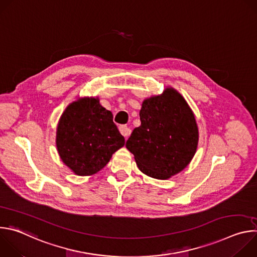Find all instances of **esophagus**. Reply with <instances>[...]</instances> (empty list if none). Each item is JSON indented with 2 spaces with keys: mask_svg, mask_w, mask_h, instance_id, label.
Segmentation results:
<instances>
[{
  "mask_svg": "<svg viewBox=\"0 0 257 257\" xmlns=\"http://www.w3.org/2000/svg\"><path fill=\"white\" fill-rule=\"evenodd\" d=\"M119 130L121 132V134L124 136V137H128L130 134H131V129L129 127H127L126 125H121L119 127Z\"/></svg>",
  "mask_w": 257,
  "mask_h": 257,
  "instance_id": "esophagus-1",
  "label": "esophagus"
}]
</instances>
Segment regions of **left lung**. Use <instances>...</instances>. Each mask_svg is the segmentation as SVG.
<instances>
[{
	"label": "left lung",
	"mask_w": 257,
	"mask_h": 257,
	"mask_svg": "<svg viewBox=\"0 0 257 257\" xmlns=\"http://www.w3.org/2000/svg\"><path fill=\"white\" fill-rule=\"evenodd\" d=\"M141 125L126 142L139 170L166 180L184 170L198 144L195 117L186 100L174 88L146 98L139 112Z\"/></svg>",
	"instance_id": "left-lung-1"
}]
</instances>
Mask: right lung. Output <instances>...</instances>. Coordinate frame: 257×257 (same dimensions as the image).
Here are the masks:
<instances>
[{
	"label": "right lung",
	"mask_w": 257,
	"mask_h": 257,
	"mask_svg": "<svg viewBox=\"0 0 257 257\" xmlns=\"http://www.w3.org/2000/svg\"><path fill=\"white\" fill-rule=\"evenodd\" d=\"M57 149L63 163L76 175L100 171L125 139L113 122V114L97 97H82L70 103L57 128Z\"/></svg>",
	"instance_id": "right-lung-1"
}]
</instances>
